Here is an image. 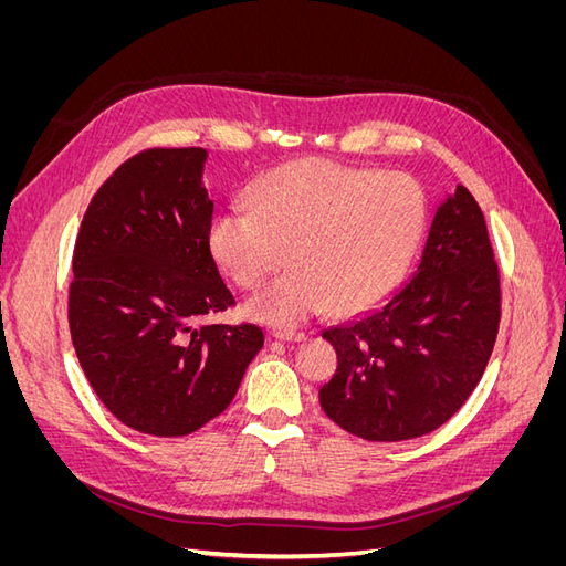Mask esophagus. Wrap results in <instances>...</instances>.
<instances>
[{
  "instance_id": "obj_1",
  "label": "esophagus",
  "mask_w": 566,
  "mask_h": 566,
  "mask_svg": "<svg viewBox=\"0 0 566 566\" xmlns=\"http://www.w3.org/2000/svg\"><path fill=\"white\" fill-rule=\"evenodd\" d=\"M273 337H279L283 342H304L306 339V335L300 331H276L273 333Z\"/></svg>"
}]
</instances>
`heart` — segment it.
<instances>
[{
	"instance_id": "heart-1",
	"label": "heart",
	"mask_w": 566,
	"mask_h": 566,
	"mask_svg": "<svg viewBox=\"0 0 566 566\" xmlns=\"http://www.w3.org/2000/svg\"><path fill=\"white\" fill-rule=\"evenodd\" d=\"M250 210L210 227L219 266L243 290L260 287L290 250L293 271L260 290L248 314L293 328L333 304L364 312L401 283L427 227L422 186L401 172L300 160L254 184Z\"/></svg>"
}]
</instances>
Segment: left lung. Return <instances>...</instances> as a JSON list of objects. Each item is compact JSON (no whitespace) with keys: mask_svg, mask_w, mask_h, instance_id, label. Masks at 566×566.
I'll return each instance as SVG.
<instances>
[{"mask_svg":"<svg viewBox=\"0 0 566 566\" xmlns=\"http://www.w3.org/2000/svg\"><path fill=\"white\" fill-rule=\"evenodd\" d=\"M501 323V279L484 212L465 186L432 219L420 264L378 310L323 331L337 370L318 397L368 441L434 432L482 380Z\"/></svg>","mask_w":566,"mask_h":566,"instance_id":"1","label":"left lung"}]
</instances>
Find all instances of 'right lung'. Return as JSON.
<instances>
[{
  "mask_svg": "<svg viewBox=\"0 0 566 566\" xmlns=\"http://www.w3.org/2000/svg\"><path fill=\"white\" fill-rule=\"evenodd\" d=\"M205 148H148L92 198L67 323L96 397L136 432L186 437L233 401L264 333L198 325L235 304L210 250Z\"/></svg>",
  "mask_w": 566,
  "mask_h": 566,
  "instance_id": "obj_1",
  "label": "right lung"
}]
</instances>
